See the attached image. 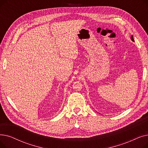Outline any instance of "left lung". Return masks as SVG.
Returning a JSON list of instances; mask_svg holds the SVG:
<instances>
[{
	"mask_svg": "<svg viewBox=\"0 0 148 148\" xmlns=\"http://www.w3.org/2000/svg\"><path fill=\"white\" fill-rule=\"evenodd\" d=\"M131 40H132V41H134V39H133V35H132V36H131Z\"/></svg>",
	"mask_w": 148,
	"mask_h": 148,
	"instance_id": "8db88e82",
	"label": "left lung"
}]
</instances>
